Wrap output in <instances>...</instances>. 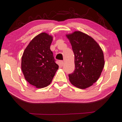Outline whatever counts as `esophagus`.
I'll list each match as a JSON object with an SVG mask.
<instances>
[{
    "label": "esophagus",
    "mask_w": 122,
    "mask_h": 122,
    "mask_svg": "<svg viewBox=\"0 0 122 122\" xmlns=\"http://www.w3.org/2000/svg\"><path fill=\"white\" fill-rule=\"evenodd\" d=\"M60 64H61V66H63V65H64V62L63 61H60Z\"/></svg>",
    "instance_id": "1"
}]
</instances>
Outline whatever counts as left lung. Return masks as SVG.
<instances>
[{"mask_svg":"<svg viewBox=\"0 0 122 122\" xmlns=\"http://www.w3.org/2000/svg\"><path fill=\"white\" fill-rule=\"evenodd\" d=\"M75 56V70L69 74L71 83L86 89L97 81L104 66V55L98 44L87 34L80 31L67 36Z\"/></svg>","mask_w":122,"mask_h":122,"instance_id":"8db88e82","label":"left lung"}]
</instances>
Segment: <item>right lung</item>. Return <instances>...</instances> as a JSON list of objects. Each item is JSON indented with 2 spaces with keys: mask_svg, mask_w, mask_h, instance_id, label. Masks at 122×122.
<instances>
[{
  "mask_svg": "<svg viewBox=\"0 0 122 122\" xmlns=\"http://www.w3.org/2000/svg\"><path fill=\"white\" fill-rule=\"evenodd\" d=\"M53 37L46 33L36 36L22 55L21 69L25 78L32 85L41 88L51 83L59 66L50 49Z\"/></svg>",
  "mask_w": 122,
  "mask_h": 122,
  "instance_id": "1",
  "label": "right lung"
}]
</instances>
